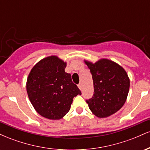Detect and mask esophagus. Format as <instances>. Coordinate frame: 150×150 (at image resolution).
I'll return each mask as SVG.
<instances>
[{
    "label": "esophagus",
    "instance_id": "esophagus-1",
    "mask_svg": "<svg viewBox=\"0 0 150 150\" xmlns=\"http://www.w3.org/2000/svg\"><path fill=\"white\" fill-rule=\"evenodd\" d=\"M78 87H79V89H80V90H82V83H81V82L78 85Z\"/></svg>",
    "mask_w": 150,
    "mask_h": 150
}]
</instances>
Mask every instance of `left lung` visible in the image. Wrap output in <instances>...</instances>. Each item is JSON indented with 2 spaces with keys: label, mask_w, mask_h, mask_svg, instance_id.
I'll use <instances>...</instances> for the list:
<instances>
[{
  "label": "left lung",
  "mask_w": 150,
  "mask_h": 150,
  "mask_svg": "<svg viewBox=\"0 0 150 150\" xmlns=\"http://www.w3.org/2000/svg\"><path fill=\"white\" fill-rule=\"evenodd\" d=\"M90 70L94 94L86 100L91 111L99 118H106L121 108L126 101L130 80L120 65L108 59L92 63L85 61Z\"/></svg>",
  "instance_id": "left-lung-1"
}]
</instances>
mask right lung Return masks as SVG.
<instances>
[{
	"label": "right lung",
	"mask_w": 150,
	"mask_h": 150,
	"mask_svg": "<svg viewBox=\"0 0 150 150\" xmlns=\"http://www.w3.org/2000/svg\"><path fill=\"white\" fill-rule=\"evenodd\" d=\"M66 63L56 56L43 58L31 70L27 80L29 99L38 113L51 120L61 119L70 109L73 98L81 95Z\"/></svg>",
	"instance_id": "right-lung-1"
}]
</instances>
